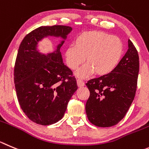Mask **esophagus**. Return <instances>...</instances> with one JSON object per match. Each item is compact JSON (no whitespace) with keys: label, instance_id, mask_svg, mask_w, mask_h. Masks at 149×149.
Here are the masks:
<instances>
[{"label":"esophagus","instance_id":"esophagus-1","mask_svg":"<svg viewBox=\"0 0 149 149\" xmlns=\"http://www.w3.org/2000/svg\"><path fill=\"white\" fill-rule=\"evenodd\" d=\"M77 85L79 87H81L84 86V82L81 79H77Z\"/></svg>","mask_w":149,"mask_h":149}]
</instances>
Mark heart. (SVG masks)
<instances>
[{"instance_id": "heart-1", "label": "heart", "mask_w": 149, "mask_h": 149, "mask_svg": "<svg viewBox=\"0 0 149 149\" xmlns=\"http://www.w3.org/2000/svg\"><path fill=\"white\" fill-rule=\"evenodd\" d=\"M123 49L118 37L101 31H88L76 36L74 45L65 49V58L71 70H76L85 59L87 64L76 72L79 77H87L94 72L98 76H106L120 63Z\"/></svg>"}]
</instances>
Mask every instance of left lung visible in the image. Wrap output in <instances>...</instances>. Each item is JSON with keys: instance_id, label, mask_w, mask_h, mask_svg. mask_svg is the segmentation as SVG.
I'll list each match as a JSON object with an SVG mask.
<instances>
[{"instance_id": "8db88e82", "label": "left lung", "mask_w": 149, "mask_h": 149, "mask_svg": "<svg viewBox=\"0 0 149 149\" xmlns=\"http://www.w3.org/2000/svg\"><path fill=\"white\" fill-rule=\"evenodd\" d=\"M138 73V53L129 40L127 51L115 70L86 83L90 95L85 109L90 123L109 127L124 118L134 98Z\"/></svg>"}]
</instances>
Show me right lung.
I'll use <instances>...</instances> for the list:
<instances>
[{"label":"right lung","instance_id":"right-lung-1","mask_svg":"<svg viewBox=\"0 0 149 149\" xmlns=\"http://www.w3.org/2000/svg\"><path fill=\"white\" fill-rule=\"evenodd\" d=\"M71 31L66 26H40L24 37L18 49L14 69L17 96L23 112L37 124L48 126L61 120L78 89L60 52ZM48 36L62 40L53 52L45 54L37 47L39 41Z\"/></svg>","mask_w":149,"mask_h":149}]
</instances>
